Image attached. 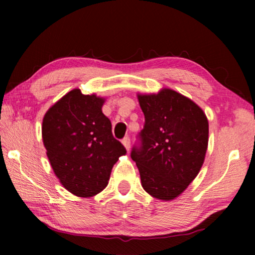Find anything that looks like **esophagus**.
I'll return each mask as SVG.
<instances>
[{
    "instance_id": "34e87169",
    "label": "esophagus",
    "mask_w": 255,
    "mask_h": 255,
    "mask_svg": "<svg viewBox=\"0 0 255 255\" xmlns=\"http://www.w3.org/2000/svg\"><path fill=\"white\" fill-rule=\"evenodd\" d=\"M123 144H124L125 147H126L127 150L130 149V138H129L128 136L125 137L124 139H123Z\"/></svg>"
}]
</instances>
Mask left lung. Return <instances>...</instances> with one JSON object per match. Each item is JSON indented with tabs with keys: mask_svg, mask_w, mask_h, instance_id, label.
Returning <instances> with one entry per match:
<instances>
[{
	"mask_svg": "<svg viewBox=\"0 0 255 255\" xmlns=\"http://www.w3.org/2000/svg\"><path fill=\"white\" fill-rule=\"evenodd\" d=\"M138 101L145 125L130 156L145 191L169 201L199 173L208 147V120L199 106L171 89L138 94Z\"/></svg>",
	"mask_w": 255,
	"mask_h": 255,
	"instance_id": "left-lung-1",
	"label": "left lung"
}]
</instances>
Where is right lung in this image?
Instances as JSON below:
<instances>
[{
	"label": "right lung",
	"mask_w": 255,
	"mask_h": 255,
	"mask_svg": "<svg viewBox=\"0 0 255 255\" xmlns=\"http://www.w3.org/2000/svg\"><path fill=\"white\" fill-rule=\"evenodd\" d=\"M103 103V98L74 89L49 108L42 120V140L54 173L77 197L101 192L112 166L127 153L112 136Z\"/></svg>",
	"instance_id": "add662e5"
}]
</instances>
